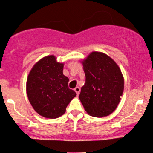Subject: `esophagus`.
Wrapping results in <instances>:
<instances>
[{
    "mask_svg": "<svg viewBox=\"0 0 153 153\" xmlns=\"http://www.w3.org/2000/svg\"><path fill=\"white\" fill-rule=\"evenodd\" d=\"M74 91H75V92H76V94H77V95H79V93H80V88L79 87H76V88H75V89H74Z\"/></svg>",
    "mask_w": 153,
    "mask_h": 153,
    "instance_id": "34e87169",
    "label": "esophagus"
}]
</instances>
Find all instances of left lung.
<instances>
[{
  "label": "left lung",
  "instance_id": "left-lung-1",
  "mask_svg": "<svg viewBox=\"0 0 153 153\" xmlns=\"http://www.w3.org/2000/svg\"><path fill=\"white\" fill-rule=\"evenodd\" d=\"M82 65L85 82L79 99L85 111L94 117L111 114L118 106L124 91L121 70L110 57L98 52L89 54Z\"/></svg>",
  "mask_w": 153,
  "mask_h": 153
}]
</instances>
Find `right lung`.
Segmentation results:
<instances>
[{"instance_id":"add662e5","label":"right lung","mask_w":153,"mask_h":153,"mask_svg":"<svg viewBox=\"0 0 153 153\" xmlns=\"http://www.w3.org/2000/svg\"><path fill=\"white\" fill-rule=\"evenodd\" d=\"M63 66L54 55L47 56L36 62L28 75L26 93L29 102L39 114L46 118L64 114L76 96L68 87L69 79L63 75Z\"/></svg>"}]
</instances>
